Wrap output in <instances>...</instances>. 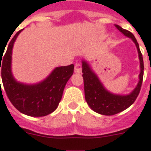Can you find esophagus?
<instances>
[{
    "instance_id": "esophagus-1",
    "label": "esophagus",
    "mask_w": 151,
    "mask_h": 151,
    "mask_svg": "<svg viewBox=\"0 0 151 151\" xmlns=\"http://www.w3.org/2000/svg\"><path fill=\"white\" fill-rule=\"evenodd\" d=\"M81 70H82L81 64L79 63H77L74 65V72L77 73H81Z\"/></svg>"
}]
</instances>
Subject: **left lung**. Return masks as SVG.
Listing matches in <instances>:
<instances>
[{
	"instance_id": "left-lung-1",
	"label": "left lung",
	"mask_w": 151,
	"mask_h": 151,
	"mask_svg": "<svg viewBox=\"0 0 151 151\" xmlns=\"http://www.w3.org/2000/svg\"><path fill=\"white\" fill-rule=\"evenodd\" d=\"M115 27L124 36L128 37L133 41L138 51L139 59L140 62V73L139 75V81L136 88L130 94L126 96L115 95L108 92L101 83L96 74L92 71L88 63L85 60H82V77L84 78L85 100L95 112L107 116L122 112L129 107L136 101V98L139 94L141 85L143 83L144 69L143 55L136 37L131 32L123 29L118 25H115Z\"/></svg>"
}]
</instances>
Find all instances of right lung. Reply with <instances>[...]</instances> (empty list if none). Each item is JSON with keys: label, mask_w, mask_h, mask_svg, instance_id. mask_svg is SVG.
<instances>
[{"label": "right lung", "mask_w": 151, "mask_h": 151, "mask_svg": "<svg viewBox=\"0 0 151 151\" xmlns=\"http://www.w3.org/2000/svg\"><path fill=\"white\" fill-rule=\"evenodd\" d=\"M22 30L11 40L4 57L0 55L2 83L7 96L19 112L31 117H43L53 112L59 105L66 82L73 73V64L56 67L38 84L26 85L16 81L11 69L12 53L14 42Z\"/></svg>", "instance_id": "add662e5"}]
</instances>
